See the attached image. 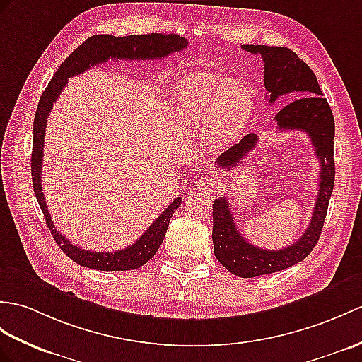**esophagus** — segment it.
<instances>
[{
	"label": "esophagus",
	"mask_w": 362,
	"mask_h": 362,
	"mask_svg": "<svg viewBox=\"0 0 362 362\" xmlns=\"http://www.w3.org/2000/svg\"><path fill=\"white\" fill-rule=\"evenodd\" d=\"M194 188L197 191H213L216 188V180L211 175H200L194 182Z\"/></svg>",
	"instance_id": "34e87169"
}]
</instances>
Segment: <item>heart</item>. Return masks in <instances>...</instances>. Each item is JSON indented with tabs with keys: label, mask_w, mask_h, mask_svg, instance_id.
I'll use <instances>...</instances> for the list:
<instances>
[{
	"label": "heart",
	"mask_w": 362,
	"mask_h": 362,
	"mask_svg": "<svg viewBox=\"0 0 362 362\" xmlns=\"http://www.w3.org/2000/svg\"><path fill=\"white\" fill-rule=\"evenodd\" d=\"M253 112V94L243 83L191 75L175 92V114L189 128L209 126V140L222 146L240 136Z\"/></svg>",
	"instance_id": "1"
}]
</instances>
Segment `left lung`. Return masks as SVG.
<instances>
[{"instance_id": "1", "label": "left lung", "mask_w": 362, "mask_h": 362, "mask_svg": "<svg viewBox=\"0 0 362 362\" xmlns=\"http://www.w3.org/2000/svg\"><path fill=\"white\" fill-rule=\"evenodd\" d=\"M247 52L260 55L264 60V85L274 103L285 94L298 97L276 114L277 129H298L308 134L316 156L319 157V189L315 209L308 228L299 240L284 250H264L251 245L240 236L236 223L233 221L231 209L226 197H219L213 204V243L217 260L240 277H256L285 270L296 265L312 253L321 236L324 221L329 208L330 196L334 183V160L333 140L334 120L329 102L322 97L317 85L316 75L308 64L287 47L242 45ZM256 134H247L239 143L226 149L217 158V166L222 170H231L239 166L240 160L256 146Z\"/></svg>"}]
</instances>
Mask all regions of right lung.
I'll list each match as a JSON object with an SVG mask.
<instances>
[{"label":"right lung","instance_id":"1","mask_svg":"<svg viewBox=\"0 0 362 362\" xmlns=\"http://www.w3.org/2000/svg\"><path fill=\"white\" fill-rule=\"evenodd\" d=\"M188 41L170 33H151V35H129V37H114V35H94L88 38L85 43L80 45L74 52L66 58L58 67V71L50 80L46 90L41 95L38 107L33 119V145H32V183L33 192L40 204L41 211L45 214L49 230H52V236L58 247L63 250L66 256H69L74 262L81 267L92 268V270L102 272H126L136 270L145 265L149 259H153L156 251L160 248L168 230V225L173 214L182 204V197L175 199L165 211L157 217L153 225L145 231L140 239L132 245L119 251H89L75 245L69 239H66L60 231H57L55 225L50 219L46 199L41 188V171H43V148L45 134L49 112L52 111L57 97L62 94L63 88L67 85V78L88 71L90 66L100 64L109 58L112 60H160V58L173 52H179L187 47Z\"/></svg>","mask_w":362,"mask_h":362}]
</instances>
